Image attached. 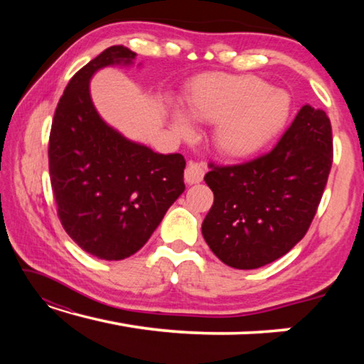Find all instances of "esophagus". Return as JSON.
<instances>
[{"label": "esophagus", "mask_w": 364, "mask_h": 364, "mask_svg": "<svg viewBox=\"0 0 364 364\" xmlns=\"http://www.w3.org/2000/svg\"><path fill=\"white\" fill-rule=\"evenodd\" d=\"M205 175V165L202 162H188L186 170H184V181L188 184H197L204 180Z\"/></svg>", "instance_id": "obj_1"}]
</instances>
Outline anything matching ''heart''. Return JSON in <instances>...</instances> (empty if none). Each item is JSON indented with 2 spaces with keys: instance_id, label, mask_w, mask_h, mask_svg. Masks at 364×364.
I'll return each instance as SVG.
<instances>
[{
  "instance_id": "b5f03b06",
  "label": "heart",
  "mask_w": 364,
  "mask_h": 364,
  "mask_svg": "<svg viewBox=\"0 0 364 364\" xmlns=\"http://www.w3.org/2000/svg\"><path fill=\"white\" fill-rule=\"evenodd\" d=\"M285 101L282 102V100ZM188 112L167 104L171 130L194 133L193 119L215 123L213 144L226 157L242 159L260 151L287 120L289 97L254 75L205 73L188 86Z\"/></svg>"
}]
</instances>
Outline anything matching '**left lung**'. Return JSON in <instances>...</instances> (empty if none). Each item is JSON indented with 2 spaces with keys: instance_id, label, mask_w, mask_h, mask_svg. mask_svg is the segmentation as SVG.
<instances>
[{
  "instance_id": "left-lung-1",
  "label": "left lung",
  "mask_w": 364,
  "mask_h": 364,
  "mask_svg": "<svg viewBox=\"0 0 364 364\" xmlns=\"http://www.w3.org/2000/svg\"><path fill=\"white\" fill-rule=\"evenodd\" d=\"M332 165V130L323 109L305 104L273 151L205 175L213 205L202 236L228 267L255 269L305 236Z\"/></svg>"
}]
</instances>
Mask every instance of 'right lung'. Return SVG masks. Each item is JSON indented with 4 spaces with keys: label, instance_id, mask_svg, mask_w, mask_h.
I'll list each match as a JSON object with an SVG mask.
<instances>
[{
    "label": "right lung",
    "instance_id": "obj_1",
    "mask_svg": "<svg viewBox=\"0 0 364 364\" xmlns=\"http://www.w3.org/2000/svg\"><path fill=\"white\" fill-rule=\"evenodd\" d=\"M136 53L110 46L65 86L49 134V176L65 232L93 257L123 260L143 247L183 194L186 160L154 152L102 119L90 82L104 67H130Z\"/></svg>",
    "mask_w": 364,
    "mask_h": 364
}]
</instances>
